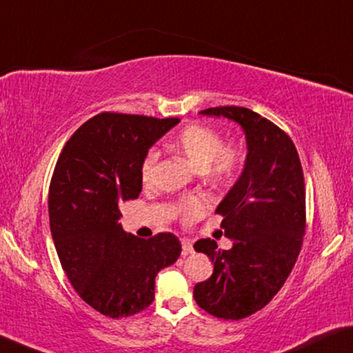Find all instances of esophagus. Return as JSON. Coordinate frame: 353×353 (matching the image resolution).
I'll return each mask as SVG.
<instances>
[{"label":"esophagus","mask_w":353,"mask_h":353,"mask_svg":"<svg viewBox=\"0 0 353 353\" xmlns=\"http://www.w3.org/2000/svg\"><path fill=\"white\" fill-rule=\"evenodd\" d=\"M181 248H183V256H188V254H192L194 252L192 241L188 240V238H184V240H181Z\"/></svg>","instance_id":"1"}]
</instances>
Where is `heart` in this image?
<instances>
[{
  "instance_id": "1",
  "label": "heart",
  "mask_w": 353,
  "mask_h": 353,
  "mask_svg": "<svg viewBox=\"0 0 353 353\" xmlns=\"http://www.w3.org/2000/svg\"><path fill=\"white\" fill-rule=\"evenodd\" d=\"M173 150L186 158L191 164L207 172L216 180H229L240 169L243 151L236 145H222L218 131L205 124H189L173 140ZM158 151L151 150L142 162V180L150 181L158 164ZM207 200L189 197L183 200L181 211L188 221L199 218L207 211Z\"/></svg>"
}]
</instances>
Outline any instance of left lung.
Here are the masks:
<instances>
[{"label":"left lung","instance_id":"1","mask_svg":"<svg viewBox=\"0 0 353 353\" xmlns=\"http://www.w3.org/2000/svg\"><path fill=\"white\" fill-rule=\"evenodd\" d=\"M200 115L235 121L246 137L241 175L216 208L233 246L219 251L210 238L194 245L214 263L211 278L194 287L197 305L214 317L240 321L267 306L294 268L306 224L305 178L294 142L267 118L235 105Z\"/></svg>","mask_w":353,"mask_h":353}]
</instances>
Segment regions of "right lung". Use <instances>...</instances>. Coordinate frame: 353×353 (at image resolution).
<instances>
[{
  "label": "right lung",
  "mask_w": 353,
  "mask_h": 353,
  "mask_svg": "<svg viewBox=\"0 0 353 353\" xmlns=\"http://www.w3.org/2000/svg\"><path fill=\"white\" fill-rule=\"evenodd\" d=\"M178 118L101 113L82 124L59 154L48 218L59 262L85 303L107 317L134 316L154 300V279L176 262L173 233L143 240L118 221L120 203L142 191V162Z\"/></svg>",
  "instance_id": "obj_1"
}]
</instances>
